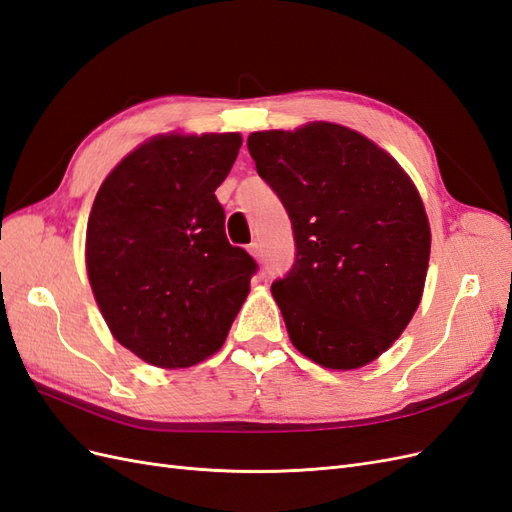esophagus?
Returning <instances> with one entry per match:
<instances>
[{
  "mask_svg": "<svg viewBox=\"0 0 512 512\" xmlns=\"http://www.w3.org/2000/svg\"><path fill=\"white\" fill-rule=\"evenodd\" d=\"M247 252H250L256 260L260 258V245L254 241V243H250V245H247Z\"/></svg>",
  "mask_w": 512,
  "mask_h": 512,
  "instance_id": "1",
  "label": "esophagus"
}]
</instances>
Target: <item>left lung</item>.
I'll list each match as a JSON object with an SVG mask.
<instances>
[{"instance_id":"8db88e82","label":"left lung","mask_w":512,"mask_h":512,"mask_svg":"<svg viewBox=\"0 0 512 512\" xmlns=\"http://www.w3.org/2000/svg\"><path fill=\"white\" fill-rule=\"evenodd\" d=\"M247 149L297 243L271 286L292 346L327 369L376 361L425 290L431 230L414 181L389 151L331 121L252 132Z\"/></svg>"}]
</instances>
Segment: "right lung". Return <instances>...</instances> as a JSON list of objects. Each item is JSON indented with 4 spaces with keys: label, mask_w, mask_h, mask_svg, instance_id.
Listing matches in <instances>:
<instances>
[{
    "label": "right lung",
    "mask_w": 512,
    "mask_h": 512,
    "mask_svg": "<svg viewBox=\"0 0 512 512\" xmlns=\"http://www.w3.org/2000/svg\"><path fill=\"white\" fill-rule=\"evenodd\" d=\"M241 143L239 132L151 136L96 194L89 284L113 337L149 365L209 359L250 294L256 262L228 243L215 198Z\"/></svg>",
    "instance_id": "add662e5"
}]
</instances>
